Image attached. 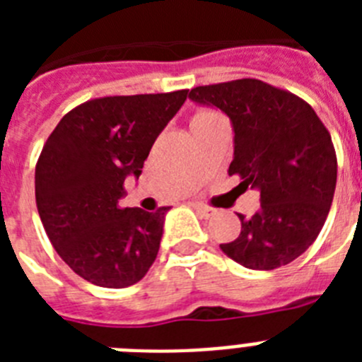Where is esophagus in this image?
<instances>
[{
  "label": "esophagus",
  "mask_w": 362,
  "mask_h": 362,
  "mask_svg": "<svg viewBox=\"0 0 362 362\" xmlns=\"http://www.w3.org/2000/svg\"><path fill=\"white\" fill-rule=\"evenodd\" d=\"M196 210L201 214V217H204V219H210V217L216 216V212H217L216 209H212V206H209V204H203V203H197Z\"/></svg>",
  "instance_id": "esophagus-1"
}]
</instances>
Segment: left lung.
I'll return each mask as SVG.
<instances>
[{
	"label": "left lung",
	"mask_w": 362,
	"mask_h": 362,
	"mask_svg": "<svg viewBox=\"0 0 362 362\" xmlns=\"http://www.w3.org/2000/svg\"><path fill=\"white\" fill-rule=\"evenodd\" d=\"M188 98L232 119L228 174L261 192V210L238 214L241 233L221 250L252 270L292 263L315 241L334 199L337 156L328 129L305 99L261 79L196 86Z\"/></svg>",
	"instance_id": "obj_1"
}]
</instances>
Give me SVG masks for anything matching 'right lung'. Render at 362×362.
I'll use <instances>...</instances> for the list:
<instances>
[{"label":"right lung","mask_w":362,"mask_h":362,"mask_svg":"<svg viewBox=\"0 0 362 362\" xmlns=\"http://www.w3.org/2000/svg\"><path fill=\"white\" fill-rule=\"evenodd\" d=\"M188 90L107 95L66 112L36 163V204L59 257L105 288L141 281L159 250L166 210L123 209L127 175L141 174L156 137Z\"/></svg>","instance_id":"right-lung-1"}]
</instances>
